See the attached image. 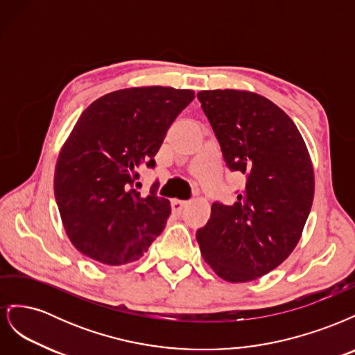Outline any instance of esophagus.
<instances>
[{"instance_id": "1", "label": "esophagus", "mask_w": 355, "mask_h": 355, "mask_svg": "<svg viewBox=\"0 0 355 355\" xmlns=\"http://www.w3.org/2000/svg\"><path fill=\"white\" fill-rule=\"evenodd\" d=\"M187 204H188V201H185V200L173 198V200H171V210H173L175 213H180L182 210L185 209Z\"/></svg>"}]
</instances>
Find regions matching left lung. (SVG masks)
I'll use <instances>...</instances> for the list:
<instances>
[{"label":"left lung","mask_w":355,"mask_h":355,"mask_svg":"<svg viewBox=\"0 0 355 355\" xmlns=\"http://www.w3.org/2000/svg\"><path fill=\"white\" fill-rule=\"evenodd\" d=\"M197 98L228 167L245 176L237 201L213 202L197 231L202 259L225 282H253L299 243L314 200L313 163L292 118L270 99L232 89Z\"/></svg>","instance_id":"left-lung-1"}]
</instances>
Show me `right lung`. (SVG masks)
I'll return each instance as SVG.
<instances>
[{
  "mask_svg": "<svg viewBox=\"0 0 355 355\" xmlns=\"http://www.w3.org/2000/svg\"><path fill=\"white\" fill-rule=\"evenodd\" d=\"M196 98L161 85L123 89L94 101L63 144L55 197L75 249L105 265L137 261L164 230L170 201L133 188L175 118ZM155 187V185H154Z\"/></svg>",
  "mask_w": 355,
  "mask_h": 355,
  "instance_id": "obj_1",
  "label": "right lung"
}]
</instances>
